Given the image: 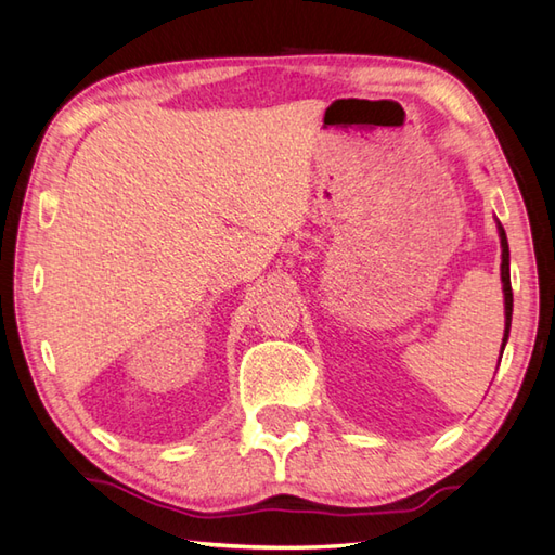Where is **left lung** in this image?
<instances>
[{
    "instance_id": "obj_1",
    "label": "left lung",
    "mask_w": 555,
    "mask_h": 555,
    "mask_svg": "<svg viewBox=\"0 0 555 555\" xmlns=\"http://www.w3.org/2000/svg\"><path fill=\"white\" fill-rule=\"evenodd\" d=\"M500 234V246H503V266H500V275H503V292H505V338H503V350L509 336V323H512V285H509V246L503 224H498Z\"/></svg>"
}]
</instances>
